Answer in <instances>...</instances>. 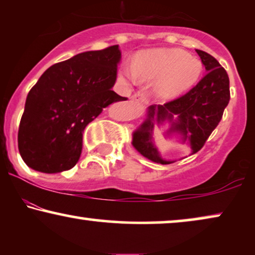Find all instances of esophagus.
<instances>
[{
    "label": "esophagus",
    "mask_w": 255,
    "mask_h": 255,
    "mask_svg": "<svg viewBox=\"0 0 255 255\" xmlns=\"http://www.w3.org/2000/svg\"><path fill=\"white\" fill-rule=\"evenodd\" d=\"M131 100L132 101H137V102H139V103H145L146 101H147V99H146L145 93H142V92H139L138 94H134V95L131 97Z\"/></svg>",
    "instance_id": "obj_1"
}]
</instances>
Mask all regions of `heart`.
I'll return each mask as SVG.
<instances>
[{
    "label": "heart",
    "mask_w": 255,
    "mask_h": 255,
    "mask_svg": "<svg viewBox=\"0 0 255 255\" xmlns=\"http://www.w3.org/2000/svg\"><path fill=\"white\" fill-rule=\"evenodd\" d=\"M202 65L197 58L177 48H156L138 54L134 68L123 69V75L131 82L156 81L152 95L158 100H170L186 92L197 81Z\"/></svg>",
    "instance_id": "b5f03b06"
}]
</instances>
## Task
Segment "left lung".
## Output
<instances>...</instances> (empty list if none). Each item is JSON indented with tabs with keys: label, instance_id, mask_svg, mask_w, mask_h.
<instances>
[{
	"label": "left lung",
	"instance_id": "obj_1",
	"mask_svg": "<svg viewBox=\"0 0 255 255\" xmlns=\"http://www.w3.org/2000/svg\"><path fill=\"white\" fill-rule=\"evenodd\" d=\"M196 52L207 72L203 79L180 99L163 106H149L145 120L132 132V146L153 162L167 165L176 161L162 158L155 145V128H162L167 140L187 144L190 154H194L203 147L229 104L228 73L212 55L201 50Z\"/></svg>",
	"mask_w": 255,
	"mask_h": 255
}]
</instances>
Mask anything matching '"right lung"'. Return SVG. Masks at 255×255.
Returning a JSON list of instances; mask_svg holds the SVG:
<instances>
[{"label":"right lung","mask_w":255,"mask_h":255,"mask_svg":"<svg viewBox=\"0 0 255 255\" xmlns=\"http://www.w3.org/2000/svg\"><path fill=\"white\" fill-rule=\"evenodd\" d=\"M122 60L118 45L87 51L51 66L27 94L18 128L23 161L55 174L75 166L82 133L103 108L125 101L113 90Z\"/></svg>","instance_id":"1"}]
</instances>
